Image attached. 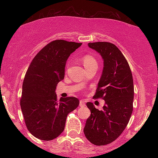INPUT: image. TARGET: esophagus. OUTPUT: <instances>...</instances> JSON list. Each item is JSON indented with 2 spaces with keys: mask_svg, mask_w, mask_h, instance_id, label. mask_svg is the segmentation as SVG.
I'll use <instances>...</instances> for the list:
<instances>
[{
  "mask_svg": "<svg viewBox=\"0 0 158 158\" xmlns=\"http://www.w3.org/2000/svg\"><path fill=\"white\" fill-rule=\"evenodd\" d=\"M79 106H81V107H84V106H85V102L84 100H80L79 102Z\"/></svg>",
  "mask_w": 158,
  "mask_h": 158,
  "instance_id": "esophagus-1",
  "label": "esophagus"
}]
</instances>
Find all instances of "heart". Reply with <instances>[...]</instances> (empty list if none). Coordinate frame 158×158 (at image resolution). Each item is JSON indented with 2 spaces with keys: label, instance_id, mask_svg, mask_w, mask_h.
I'll return each instance as SVG.
<instances>
[{
  "label": "heart",
  "instance_id": "heart-1",
  "mask_svg": "<svg viewBox=\"0 0 158 158\" xmlns=\"http://www.w3.org/2000/svg\"><path fill=\"white\" fill-rule=\"evenodd\" d=\"M83 63L85 68V69H89L90 68L94 66H98V62L94 56H93L92 55L86 54L82 58Z\"/></svg>",
  "mask_w": 158,
  "mask_h": 158
}]
</instances>
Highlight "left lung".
<instances>
[{
    "mask_svg": "<svg viewBox=\"0 0 158 158\" xmlns=\"http://www.w3.org/2000/svg\"><path fill=\"white\" fill-rule=\"evenodd\" d=\"M89 47L100 53L104 68L94 99L105 101L102 110L87 102L90 116L85 123V137L95 146L113 142L129 123L133 111L134 84L126 58L116 45L106 42H90Z\"/></svg>",
    "mask_w": 158,
    "mask_h": 158,
    "instance_id": "obj_1",
    "label": "left lung"
}]
</instances>
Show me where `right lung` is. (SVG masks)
I'll use <instances>...</instances> for the list:
<instances>
[{"instance_id": "1", "label": "right lung", "mask_w": 158, "mask_h": 158, "mask_svg": "<svg viewBox=\"0 0 158 158\" xmlns=\"http://www.w3.org/2000/svg\"><path fill=\"white\" fill-rule=\"evenodd\" d=\"M82 43L56 40L37 53L26 71L20 105L28 130L35 137L51 141L63 132L67 116L79 105L77 98H61L55 90L65 77L66 60Z\"/></svg>"}]
</instances>
